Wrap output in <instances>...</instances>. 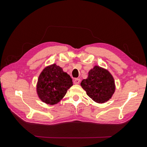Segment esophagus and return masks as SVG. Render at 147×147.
<instances>
[{
  "label": "esophagus",
  "instance_id": "1",
  "mask_svg": "<svg viewBox=\"0 0 147 147\" xmlns=\"http://www.w3.org/2000/svg\"><path fill=\"white\" fill-rule=\"evenodd\" d=\"M80 80L79 78H75V79H74V83L75 84H78L80 83Z\"/></svg>",
  "mask_w": 147,
  "mask_h": 147
}]
</instances>
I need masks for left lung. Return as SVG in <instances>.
I'll use <instances>...</instances> for the list:
<instances>
[{"instance_id":"1","label":"left lung","mask_w":147,"mask_h":147,"mask_svg":"<svg viewBox=\"0 0 147 147\" xmlns=\"http://www.w3.org/2000/svg\"><path fill=\"white\" fill-rule=\"evenodd\" d=\"M80 84L86 94L99 104L109 100L115 91L112 75L109 70L98 65H95L89 71L88 78L83 80Z\"/></svg>"}]
</instances>
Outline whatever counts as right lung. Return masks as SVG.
Segmentation results:
<instances>
[{
  "label": "right lung",
  "instance_id": "obj_1",
  "mask_svg": "<svg viewBox=\"0 0 147 147\" xmlns=\"http://www.w3.org/2000/svg\"><path fill=\"white\" fill-rule=\"evenodd\" d=\"M73 85L72 79L61 67L53 64L47 66L40 74L37 83V95L49 105L58 103Z\"/></svg>",
  "mask_w": 147,
  "mask_h": 147
}]
</instances>
